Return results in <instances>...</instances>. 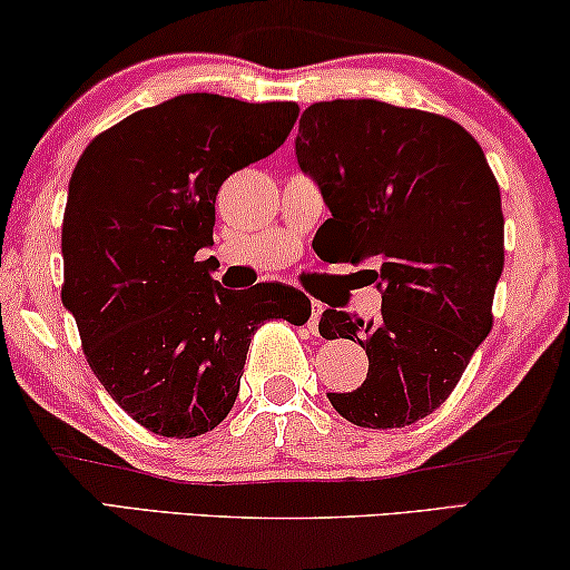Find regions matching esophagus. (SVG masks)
Listing matches in <instances>:
<instances>
[{"instance_id":"34e87169","label":"esophagus","mask_w":570,"mask_h":570,"mask_svg":"<svg viewBox=\"0 0 570 570\" xmlns=\"http://www.w3.org/2000/svg\"><path fill=\"white\" fill-rule=\"evenodd\" d=\"M309 307H312V312H309V331L312 333H317V323H320V315H323V304H320V302H312L309 304Z\"/></svg>"}]
</instances>
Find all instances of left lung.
<instances>
[{"label": "left lung", "instance_id": "8db88e82", "mask_svg": "<svg viewBox=\"0 0 570 570\" xmlns=\"http://www.w3.org/2000/svg\"><path fill=\"white\" fill-rule=\"evenodd\" d=\"M296 159L317 180L343 261L374 258L382 312L364 323L325 309L320 335L362 343L366 380L327 392L362 429H403L434 413L493 327L503 212L483 149L452 118L380 100L315 102Z\"/></svg>", "mask_w": 570, "mask_h": 570}]
</instances>
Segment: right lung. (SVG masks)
<instances>
[{"mask_svg": "<svg viewBox=\"0 0 570 570\" xmlns=\"http://www.w3.org/2000/svg\"><path fill=\"white\" fill-rule=\"evenodd\" d=\"M296 116V102L178 95L95 136L71 173L61 302L95 376L151 434L219 426L255 331L309 320L294 286L229 292L198 258L214 245L222 183L274 155Z\"/></svg>", "mask_w": 570, "mask_h": 570, "instance_id": "obj_1", "label": "right lung"}]
</instances>
